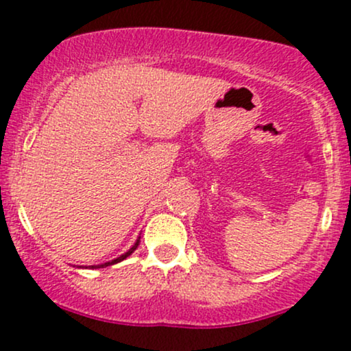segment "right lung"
Instances as JSON below:
<instances>
[{
  "label": "right lung",
  "mask_w": 351,
  "mask_h": 351,
  "mask_svg": "<svg viewBox=\"0 0 351 351\" xmlns=\"http://www.w3.org/2000/svg\"><path fill=\"white\" fill-rule=\"evenodd\" d=\"M136 245H138V241H136V243L134 244V247H132V249H130V251H128V252H125V254H123V256L117 257V259H114V261H112V263H106V264H104V265H112V264H117V263H120V261L127 259V257H128V256H130V254L135 251V249H136ZM104 265H102V267H104Z\"/></svg>",
  "instance_id": "add662e5"
}]
</instances>
